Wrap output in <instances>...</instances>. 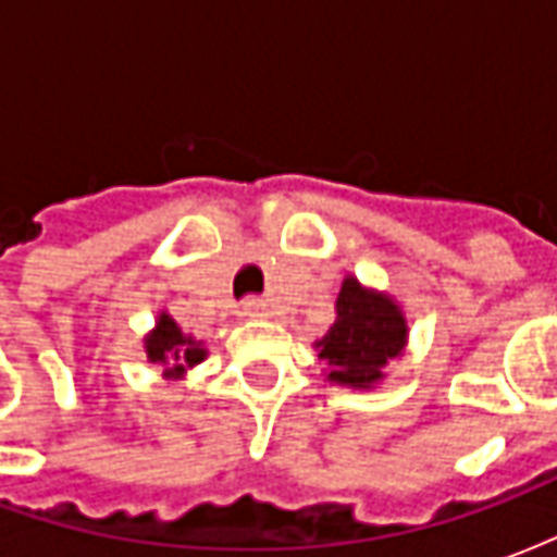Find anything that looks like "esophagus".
I'll return each instance as SVG.
<instances>
[{"mask_svg":"<svg viewBox=\"0 0 557 557\" xmlns=\"http://www.w3.org/2000/svg\"><path fill=\"white\" fill-rule=\"evenodd\" d=\"M244 319H265L268 315V304L262 298H247L242 307Z\"/></svg>","mask_w":557,"mask_h":557,"instance_id":"obj_1","label":"esophagus"}]
</instances>
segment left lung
Returning <instances> with one entry per match:
<instances>
[{"instance_id": "left-lung-1", "label": "left lung", "mask_w": 557, "mask_h": 557, "mask_svg": "<svg viewBox=\"0 0 557 557\" xmlns=\"http://www.w3.org/2000/svg\"><path fill=\"white\" fill-rule=\"evenodd\" d=\"M334 325L313 349L325 363V382L351 391H373L385 382V367L409 343V319L394 295L346 277L334 304Z\"/></svg>"}]
</instances>
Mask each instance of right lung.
Wrapping results in <instances>:
<instances>
[{
    "mask_svg": "<svg viewBox=\"0 0 557 557\" xmlns=\"http://www.w3.org/2000/svg\"><path fill=\"white\" fill-rule=\"evenodd\" d=\"M143 351H146V361L163 367V379H172V382L184 379L196 363L208 358L206 343L196 339L194 334H184L166 310H160L154 327L143 337Z\"/></svg>",
    "mask_w": 557,
    "mask_h": 557,
    "instance_id": "right-lung-1",
    "label": "right lung"
}]
</instances>
